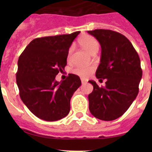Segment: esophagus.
<instances>
[{"label":"esophagus","instance_id":"esophagus-1","mask_svg":"<svg viewBox=\"0 0 152 152\" xmlns=\"http://www.w3.org/2000/svg\"><path fill=\"white\" fill-rule=\"evenodd\" d=\"M87 80H85V79H82V85H84V84H86L87 83Z\"/></svg>","mask_w":152,"mask_h":152}]
</instances>
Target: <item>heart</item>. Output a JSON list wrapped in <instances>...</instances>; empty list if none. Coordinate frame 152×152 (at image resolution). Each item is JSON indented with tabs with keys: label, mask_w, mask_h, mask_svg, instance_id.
<instances>
[{
	"label": "heart",
	"mask_w": 152,
	"mask_h": 152,
	"mask_svg": "<svg viewBox=\"0 0 152 152\" xmlns=\"http://www.w3.org/2000/svg\"><path fill=\"white\" fill-rule=\"evenodd\" d=\"M78 42H79V45L85 50H87L90 54L93 55L97 53L99 47H100L99 41L90 35L85 34L80 37L79 39H78ZM73 48L71 46L68 50V58L70 57L72 53H73ZM93 71H94V67L93 66L76 67L72 70L73 74L76 75V76H79L82 79H86V78L88 77L93 73Z\"/></svg>",
	"instance_id": "heart-1"
}]
</instances>
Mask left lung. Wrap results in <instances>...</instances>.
Segmentation results:
<instances>
[{"instance_id": "left-lung-1", "label": "left lung", "mask_w": 152, "mask_h": 152, "mask_svg": "<svg viewBox=\"0 0 152 152\" xmlns=\"http://www.w3.org/2000/svg\"><path fill=\"white\" fill-rule=\"evenodd\" d=\"M102 47L101 63L96 72L105 87L89 81L93 90L89 94V110L96 118L113 121L126 113L137 97L142 78L140 60L132 44L125 36L109 29L88 31Z\"/></svg>"}]
</instances>
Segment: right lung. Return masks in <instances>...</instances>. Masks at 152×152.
Wrapping results in <instances>:
<instances>
[{
  "label": "right lung",
  "mask_w": 152,
  "mask_h": 152,
  "mask_svg": "<svg viewBox=\"0 0 152 152\" xmlns=\"http://www.w3.org/2000/svg\"><path fill=\"white\" fill-rule=\"evenodd\" d=\"M80 31L33 39L20 56L16 73L21 100L39 118L54 121L70 112V99L82 85L70 73L59 82L55 77L67 65L69 48Z\"/></svg>",
  "instance_id": "1"
}]
</instances>
